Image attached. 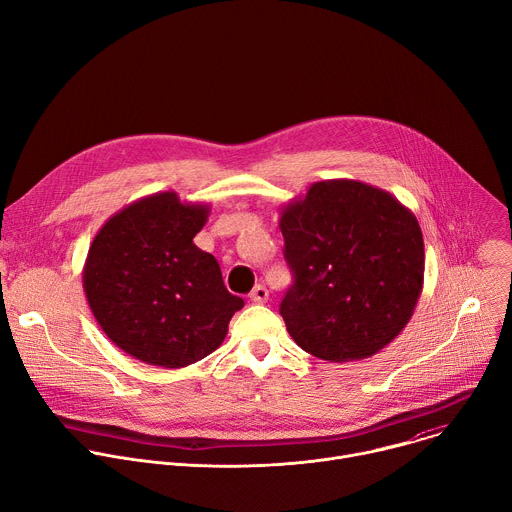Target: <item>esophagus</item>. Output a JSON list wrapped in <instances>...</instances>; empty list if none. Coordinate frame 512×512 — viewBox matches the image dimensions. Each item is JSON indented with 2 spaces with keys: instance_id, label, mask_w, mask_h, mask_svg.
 Masks as SVG:
<instances>
[{
  "instance_id": "obj_1",
  "label": "esophagus",
  "mask_w": 512,
  "mask_h": 512,
  "mask_svg": "<svg viewBox=\"0 0 512 512\" xmlns=\"http://www.w3.org/2000/svg\"><path fill=\"white\" fill-rule=\"evenodd\" d=\"M249 298H251L253 304H265L267 298H269V291L265 289V285H255V287L251 289Z\"/></svg>"
}]
</instances>
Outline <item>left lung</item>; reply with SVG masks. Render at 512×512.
Instances as JSON below:
<instances>
[{
    "instance_id": "left-lung-1",
    "label": "left lung",
    "mask_w": 512,
    "mask_h": 512,
    "mask_svg": "<svg viewBox=\"0 0 512 512\" xmlns=\"http://www.w3.org/2000/svg\"><path fill=\"white\" fill-rule=\"evenodd\" d=\"M279 229L294 273L279 314L302 350L362 360L401 334L425 271L423 235L407 206L371 184L324 180L281 208Z\"/></svg>"
}]
</instances>
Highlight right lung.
<instances>
[{"mask_svg": "<svg viewBox=\"0 0 512 512\" xmlns=\"http://www.w3.org/2000/svg\"><path fill=\"white\" fill-rule=\"evenodd\" d=\"M208 202L174 190L143 196L95 235L83 289L107 338L129 356L182 369L223 344L245 302L225 287L218 261L194 245Z\"/></svg>", "mask_w": 512, "mask_h": 512, "instance_id": "add662e5", "label": "right lung"}]
</instances>
